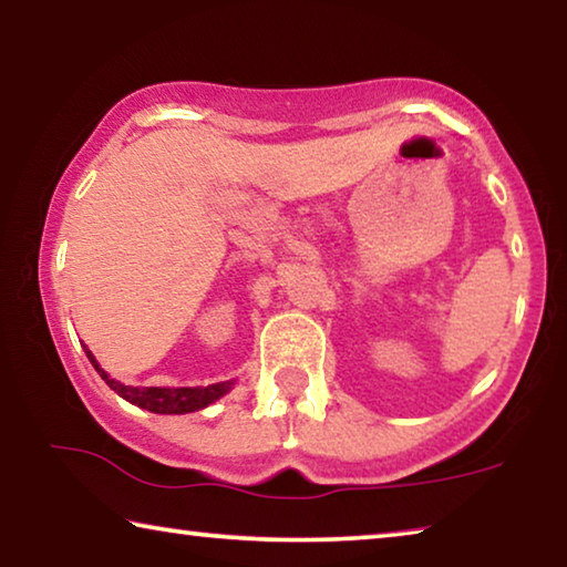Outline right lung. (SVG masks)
<instances>
[{
    "label": "right lung",
    "mask_w": 567,
    "mask_h": 567,
    "mask_svg": "<svg viewBox=\"0 0 567 567\" xmlns=\"http://www.w3.org/2000/svg\"><path fill=\"white\" fill-rule=\"evenodd\" d=\"M84 352H87L94 370L100 372V378L107 382L120 398H124L142 410L159 412V415H182V412L203 410L207 405H213L215 400L223 398L229 390V385H233V382H217V385H207V388H130V385H122L117 380H112L107 372L100 368L97 360H94V354L87 348H84Z\"/></svg>",
    "instance_id": "right-lung-1"
}]
</instances>
